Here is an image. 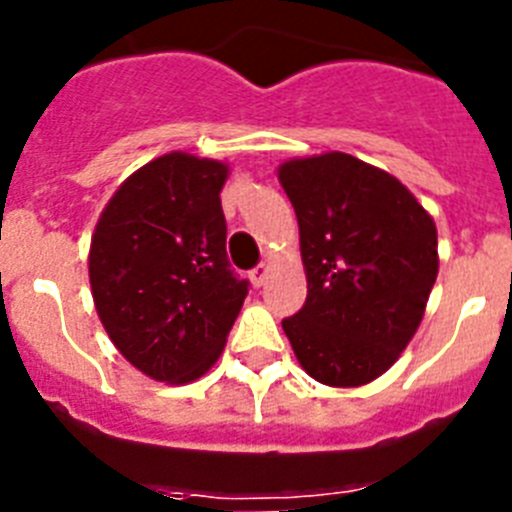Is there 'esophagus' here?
<instances>
[{
  "mask_svg": "<svg viewBox=\"0 0 512 512\" xmlns=\"http://www.w3.org/2000/svg\"><path fill=\"white\" fill-rule=\"evenodd\" d=\"M269 264H259L256 269L251 271V284L253 287H264L266 279H269Z\"/></svg>",
  "mask_w": 512,
  "mask_h": 512,
  "instance_id": "esophagus-1",
  "label": "esophagus"
}]
</instances>
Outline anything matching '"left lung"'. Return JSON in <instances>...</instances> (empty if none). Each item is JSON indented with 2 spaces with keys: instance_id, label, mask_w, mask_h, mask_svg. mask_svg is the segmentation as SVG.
<instances>
[{
  "instance_id": "left-lung-1",
  "label": "left lung",
  "mask_w": 512,
  "mask_h": 512,
  "mask_svg": "<svg viewBox=\"0 0 512 512\" xmlns=\"http://www.w3.org/2000/svg\"><path fill=\"white\" fill-rule=\"evenodd\" d=\"M295 207L307 300L282 320L300 366L328 387L382 377L413 341L438 277L433 217L400 179L341 151L277 169Z\"/></svg>"
}]
</instances>
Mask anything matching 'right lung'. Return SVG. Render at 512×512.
Returning <instances> with one entry per match:
<instances>
[{
	"label": "right lung",
	"mask_w": 512,
	"mask_h": 512,
	"mask_svg": "<svg viewBox=\"0 0 512 512\" xmlns=\"http://www.w3.org/2000/svg\"><path fill=\"white\" fill-rule=\"evenodd\" d=\"M230 169L171 151L125 179L89 246V284L115 348L146 377L187 384L220 359L243 300L225 253Z\"/></svg>",
	"instance_id": "right-lung-1"
}]
</instances>
